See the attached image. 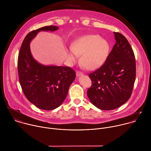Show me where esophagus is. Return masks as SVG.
Wrapping results in <instances>:
<instances>
[{"label": "esophagus", "instance_id": "esophagus-1", "mask_svg": "<svg viewBox=\"0 0 151 151\" xmlns=\"http://www.w3.org/2000/svg\"><path fill=\"white\" fill-rule=\"evenodd\" d=\"M83 73H82V72H79V71H77V72H76V76H77L78 77L82 76H83Z\"/></svg>", "mask_w": 151, "mask_h": 151}]
</instances>
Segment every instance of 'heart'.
<instances>
[{
	"mask_svg": "<svg viewBox=\"0 0 151 151\" xmlns=\"http://www.w3.org/2000/svg\"><path fill=\"white\" fill-rule=\"evenodd\" d=\"M110 52L109 42L96 34H85L78 37L71 43L67 52V59L75 63L77 56L86 70H95L101 67L107 59Z\"/></svg>",
	"mask_w": 151,
	"mask_h": 151,
	"instance_id": "obj_1",
	"label": "heart"
}]
</instances>
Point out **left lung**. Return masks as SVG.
<instances>
[{
  "label": "left lung",
  "instance_id": "1",
  "mask_svg": "<svg viewBox=\"0 0 151 151\" xmlns=\"http://www.w3.org/2000/svg\"><path fill=\"white\" fill-rule=\"evenodd\" d=\"M112 50L99 69L89 75L92 85L87 91L91 103L103 110L120 107L130 98L136 79V61L126 37L114 32Z\"/></svg>",
  "mask_w": 151,
  "mask_h": 151
}]
</instances>
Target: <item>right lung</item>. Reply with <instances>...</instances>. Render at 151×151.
I'll return each mask as SVG.
<instances>
[{"mask_svg":"<svg viewBox=\"0 0 151 151\" xmlns=\"http://www.w3.org/2000/svg\"><path fill=\"white\" fill-rule=\"evenodd\" d=\"M58 29V27L50 25L28 33L22 42L18 59L19 79L24 95L37 108L45 110H54L63 103L76 73L69 67L38 63L32 56L30 42L40 31Z\"/></svg>","mask_w":151,"mask_h":151,"instance_id":"right-lung-1","label":"right lung"}]
</instances>
